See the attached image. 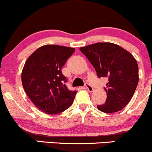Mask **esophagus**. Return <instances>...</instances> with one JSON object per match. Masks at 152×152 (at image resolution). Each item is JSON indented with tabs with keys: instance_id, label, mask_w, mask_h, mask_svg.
Instances as JSON below:
<instances>
[{
	"instance_id": "obj_1",
	"label": "esophagus",
	"mask_w": 152,
	"mask_h": 152,
	"mask_svg": "<svg viewBox=\"0 0 152 152\" xmlns=\"http://www.w3.org/2000/svg\"><path fill=\"white\" fill-rule=\"evenodd\" d=\"M85 88L88 90L89 92H93V87L91 85H90L89 84H86L85 85Z\"/></svg>"
}]
</instances>
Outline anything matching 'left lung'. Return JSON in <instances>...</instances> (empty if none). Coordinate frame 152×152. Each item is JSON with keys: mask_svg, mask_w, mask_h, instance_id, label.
<instances>
[{"mask_svg": "<svg viewBox=\"0 0 152 152\" xmlns=\"http://www.w3.org/2000/svg\"><path fill=\"white\" fill-rule=\"evenodd\" d=\"M96 70L97 76L108 78L107 99L99 110L113 113L130 102L138 83V65L132 54L111 42H98L79 48Z\"/></svg>", "mask_w": 152, "mask_h": 152, "instance_id": "8db88e82", "label": "left lung"}]
</instances>
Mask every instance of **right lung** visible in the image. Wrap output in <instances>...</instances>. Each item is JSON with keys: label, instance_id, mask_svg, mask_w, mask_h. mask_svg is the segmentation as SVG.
Returning a JSON list of instances; mask_svg holds the SVG:
<instances>
[{"label": "right lung", "instance_id": "add662e5", "mask_svg": "<svg viewBox=\"0 0 152 152\" xmlns=\"http://www.w3.org/2000/svg\"><path fill=\"white\" fill-rule=\"evenodd\" d=\"M74 51L73 48L43 45L24 65L21 74L24 90L34 104L46 114L60 113L73 104L77 91L67 89L61 69Z\"/></svg>", "mask_w": 152, "mask_h": 152}]
</instances>
